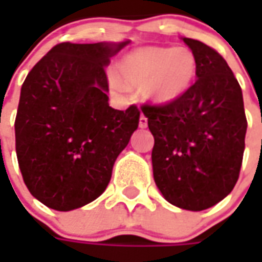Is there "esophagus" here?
<instances>
[{"mask_svg": "<svg viewBox=\"0 0 262 262\" xmlns=\"http://www.w3.org/2000/svg\"><path fill=\"white\" fill-rule=\"evenodd\" d=\"M138 125H140V128H146L147 126V118L144 115L140 116V122H138Z\"/></svg>", "mask_w": 262, "mask_h": 262, "instance_id": "esophagus-1", "label": "esophagus"}]
</instances>
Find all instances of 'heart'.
Returning <instances> with one entry per match:
<instances>
[{
  "instance_id": "1",
  "label": "heart",
  "mask_w": 262,
  "mask_h": 262,
  "mask_svg": "<svg viewBox=\"0 0 262 262\" xmlns=\"http://www.w3.org/2000/svg\"><path fill=\"white\" fill-rule=\"evenodd\" d=\"M118 74L125 86L143 87L148 102L166 105L181 99L192 86L196 59L186 48H140L122 59ZM114 86L124 89L118 80H114Z\"/></svg>"
}]
</instances>
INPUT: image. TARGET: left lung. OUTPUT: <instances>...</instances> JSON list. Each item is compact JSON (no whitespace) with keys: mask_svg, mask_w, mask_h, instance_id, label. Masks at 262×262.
<instances>
[{"mask_svg":"<svg viewBox=\"0 0 262 262\" xmlns=\"http://www.w3.org/2000/svg\"><path fill=\"white\" fill-rule=\"evenodd\" d=\"M196 59V80L181 99L141 106L155 137L157 188L173 206L201 211L236 185L247 134L242 90L225 58L206 43L184 37Z\"/></svg>","mask_w":262,"mask_h":262,"instance_id":"8db88e82","label":"left lung"}]
</instances>
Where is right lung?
I'll use <instances>...</instances> for the list:
<instances>
[{"label":"right lung","instance_id":"obj_1","mask_svg":"<svg viewBox=\"0 0 262 262\" xmlns=\"http://www.w3.org/2000/svg\"><path fill=\"white\" fill-rule=\"evenodd\" d=\"M129 42H62L26 77L15 116V153L27 189L70 211L106 189L116 157L138 128L140 111L107 103L106 66Z\"/></svg>","mask_w":262,"mask_h":262}]
</instances>
